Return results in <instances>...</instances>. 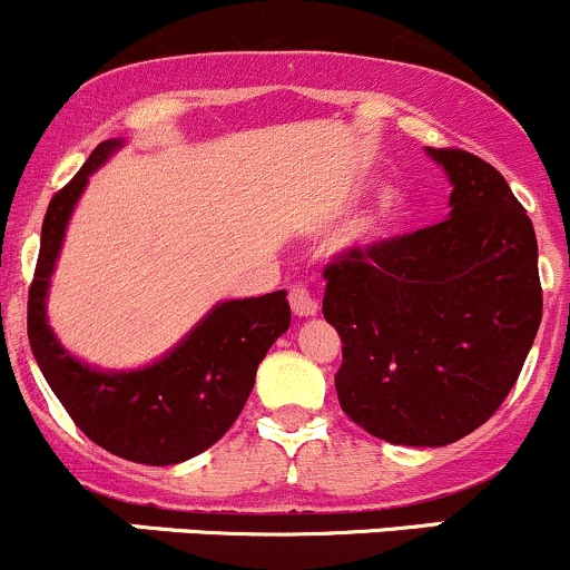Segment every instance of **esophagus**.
I'll list each match as a JSON object with an SVG mask.
<instances>
[{"label": "esophagus", "mask_w": 570, "mask_h": 570, "mask_svg": "<svg viewBox=\"0 0 570 570\" xmlns=\"http://www.w3.org/2000/svg\"><path fill=\"white\" fill-rule=\"evenodd\" d=\"M289 305L297 316H316V311H320V303H316L314 297L308 295V289L301 284L289 289Z\"/></svg>", "instance_id": "34e87169"}]
</instances>
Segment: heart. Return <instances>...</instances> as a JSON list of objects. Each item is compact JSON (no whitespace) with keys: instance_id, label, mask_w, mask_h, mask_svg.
<instances>
[{"instance_id":"b5f03b06","label":"heart","mask_w":570,"mask_h":570,"mask_svg":"<svg viewBox=\"0 0 570 570\" xmlns=\"http://www.w3.org/2000/svg\"><path fill=\"white\" fill-rule=\"evenodd\" d=\"M404 213H406L404 194H401V190H387V194H382L380 205H376L374 213H371L368 218H363L361 235L365 239L387 235L393 226H399V220L404 218Z\"/></svg>"}]
</instances>
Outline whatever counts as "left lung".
<instances>
[{
    "label": "left lung",
    "instance_id": "obj_1",
    "mask_svg": "<svg viewBox=\"0 0 570 570\" xmlns=\"http://www.w3.org/2000/svg\"><path fill=\"white\" fill-rule=\"evenodd\" d=\"M451 215L350 248L325 267L322 314L341 335V410L393 445L440 448L489 421L527 361L543 292L532 220L505 177L429 147Z\"/></svg>",
    "mask_w": 570,
    "mask_h": 570
}]
</instances>
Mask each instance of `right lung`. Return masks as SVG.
I'll list each match as a JSON object with an SVG mask.
<instances>
[{"label":"right lung","instance_id":"1","mask_svg":"<svg viewBox=\"0 0 570 570\" xmlns=\"http://www.w3.org/2000/svg\"><path fill=\"white\" fill-rule=\"evenodd\" d=\"M119 147V139L98 144L46 209L29 286V346L53 395L89 440L136 464H179L215 445L237 421L256 368L289 331L292 311L284 289L218 303L169 355L136 371H100L65 352L46 320L48 284L89 175Z\"/></svg>","mask_w":570,"mask_h":570}]
</instances>
